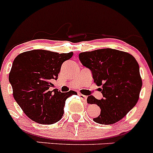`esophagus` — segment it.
Segmentation results:
<instances>
[{
  "instance_id": "esophagus-1",
  "label": "esophagus",
  "mask_w": 153,
  "mask_h": 153,
  "mask_svg": "<svg viewBox=\"0 0 153 153\" xmlns=\"http://www.w3.org/2000/svg\"><path fill=\"white\" fill-rule=\"evenodd\" d=\"M79 97H80L83 101H86V99H87V97L85 95H83V94H81V93H79Z\"/></svg>"
}]
</instances>
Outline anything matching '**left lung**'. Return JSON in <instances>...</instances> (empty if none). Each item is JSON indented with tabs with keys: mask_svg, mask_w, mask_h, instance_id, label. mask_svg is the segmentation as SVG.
Returning <instances> with one entry per match:
<instances>
[{
	"mask_svg": "<svg viewBox=\"0 0 153 153\" xmlns=\"http://www.w3.org/2000/svg\"><path fill=\"white\" fill-rule=\"evenodd\" d=\"M81 63L90 69L94 83L103 98L87 97V102L97 104L100 114L93 121L110 125L122 120L138 102L142 88L140 67L134 56L118 50L105 48L80 53Z\"/></svg>",
	"mask_w": 153,
	"mask_h": 153,
	"instance_id": "obj_1",
	"label": "left lung"
}]
</instances>
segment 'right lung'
<instances>
[{"label": "right lung", "mask_w": 153, "mask_h": 153, "mask_svg": "<svg viewBox=\"0 0 153 153\" xmlns=\"http://www.w3.org/2000/svg\"><path fill=\"white\" fill-rule=\"evenodd\" d=\"M74 53H58L45 50H33L19 54L9 74L13 96L24 113L30 120L44 125L61 120L66 100L77 94L70 90L50 91L51 83L57 79L61 65Z\"/></svg>", "instance_id": "right-lung-1"}]
</instances>
